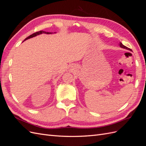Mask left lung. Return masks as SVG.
I'll list each match as a JSON object with an SVG mask.
<instances>
[{
    "label": "left lung",
    "instance_id": "8db88e82",
    "mask_svg": "<svg viewBox=\"0 0 146 146\" xmlns=\"http://www.w3.org/2000/svg\"><path fill=\"white\" fill-rule=\"evenodd\" d=\"M119 46H120V47H122V48H126V49H127V50H131L130 48H128L127 47H126V46H123L122 44L121 43V42H120V44H119Z\"/></svg>",
    "mask_w": 146,
    "mask_h": 146
}]
</instances>
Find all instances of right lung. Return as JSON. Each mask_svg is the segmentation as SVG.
Listing matches in <instances>:
<instances>
[{"instance_id": "right-lung-1", "label": "right lung", "mask_w": 146, "mask_h": 146, "mask_svg": "<svg viewBox=\"0 0 146 146\" xmlns=\"http://www.w3.org/2000/svg\"><path fill=\"white\" fill-rule=\"evenodd\" d=\"M42 33H47V34H50V33H50V32H44V31L41 30V31H39V32H36V33H33L32 35H30L29 36H28L27 38H26L25 39V40H24V41L27 40V39H29V38H33V37H34V36H36V35H40V34H42Z\"/></svg>"}]
</instances>
